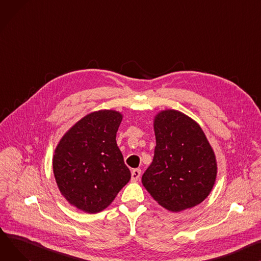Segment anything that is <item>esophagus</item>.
I'll return each instance as SVG.
<instances>
[{
	"instance_id": "obj_1",
	"label": "esophagus",
	"mask_w": 261,
	"mask_h": 261,
	"mask_svg": "<svg viewBox=\"0 0 261 261\" xmlns=\"http://www.w3.org/2000/svg\"><path fill=\"white\" fill-rule=\"evenodd\" d=\"M141 173H142V170H141V169H134V170L131 172V179H132V181H136V180L140 179Z\"/></svg>"
}]
</instances>
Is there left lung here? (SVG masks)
Segmentation results:
<instances>
[{"mask_svg": "<svg viewBox=\"0 0 261 261\" xmlns=\"http://www.w3.org/2000/svg\"><path fill=\"white\" fill-rule=\"evenodd\" d=\"M156 146L142 181L166 209L178 212L203 201L214 186V152L195 121L176 110L155 116Z\"/></svg>", "mask_w": 261, "mask_h": 261, "instance_id": "left-lung-1", "label": "left lung"}]
</instances>
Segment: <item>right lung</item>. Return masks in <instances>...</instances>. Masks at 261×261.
I'll return each instance as SVG.
<instances>
[{"mask_svg": "<svg viewBox=\"0 0 261 261\" xmlns=\"http://www.w3.org/2000/svg\"><path fill=\"white\" fill-rule=\"evenodd\" d=\"M121 114L90 113L69 130L54 156V173L64 197L88 213L102 211L131 178L116 144Z\"/></svg>", "mask_w": 261, "mask_h": 261, "instance_id": "obj_1", "label": "right lung"}]
</instances>
